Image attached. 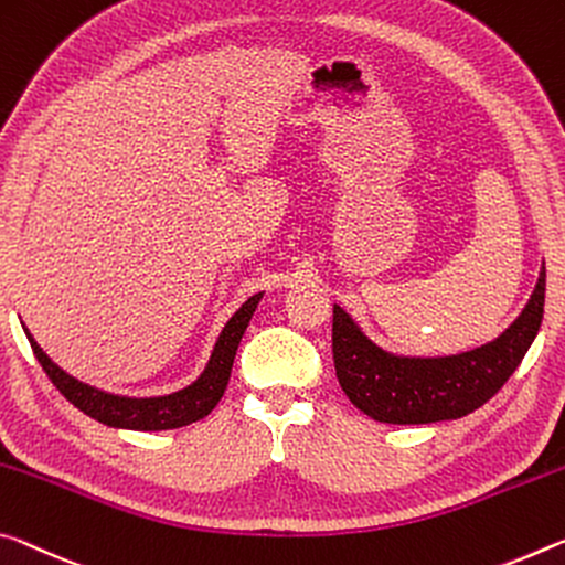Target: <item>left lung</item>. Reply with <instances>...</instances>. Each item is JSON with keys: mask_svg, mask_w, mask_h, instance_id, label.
<instances>
[{"mask_svg": "<svg viewBox=\"0 0 565 565\" xmlns=\"http://www.w3.org/2000/svg\"><path fill=\"white\" fill-rule=\"evenodd\" d=\"M545 268L523 315L495 342L455 356L415 360L382 352L334 307L331 352L344 395L377 423L429 425L486 405L523 362L543 321Z\"/></svg>", "mask_w": 565, "mask_h": 565, "instance_id": "obj_1", "label": "left lung"}]
</instances>
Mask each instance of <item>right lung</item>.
I'll return each mask as SVG.
<instances>
[{
	"instance_id": "obj_1",
	"label": "right lung",
	"mask_w": 565,
	"mask_h": 565,
	"mask_svg": "<svg viewBox=\"0 0 565 565\" xmlns=\"http://www.w3.org/2000/svg\"><path fill=\"white\" fill-rule=\"evenodd\" d=\"M258 299H262V294H254V297H250L244 307L228 319V324L221 331L216 349H213L211 362L203 370L201 377L195 380L191 387L173 392V395H166V397H146V399L118 397V395H107V392L89 387V384L77 382L75 377H70L67 372H62L60 366L42 352L30 331L24 329V334L30 339L32 352L42 364L44 374H47L52 384L60 390V395L73 402L77 409H83L85 415H89L103 425L156 433V429H175V427L191 425L195 419H203L213 407L218 405L223 392H226L238 342L241 337H244L250 317H254Z\"/></svg>"
}]
</instances>
